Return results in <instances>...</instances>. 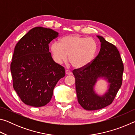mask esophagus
<instances>
[{
	"label": "esophagus",
	"mask_w": 135,
	"mask_h": 135,
	"mask_svg": "<svg viewBox=\"0 0 135 135\" xmlns=\"http://www.w3.org/2000/svg\"><path fill=\"white\" fill-rule=\"evenodd\" d=\"M65 73H66V74H67V75H70V74H72L71 71H70V70H65Z\"/></svg>",
	"instance_id": "obj_1"
}]
</instances>
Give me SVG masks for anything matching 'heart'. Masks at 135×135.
Listing matches in <instances>:
<instances>
[{
    "label": "heart",
    "instance_id": "obj_1",
    "mask_svg": "<svg viewBox=\"0 0 135 135\" xmlns=\"http://www.w3.org/2000/svg\"><path fill=\"white\" fill-rule=\"evenodd\" d=\"M98 44L92 37L78 35L64 36L59 43L51 45V52L55 62L62 64L67 59L73 67L80 68L89 64L94 59L98 51Z\"/></svg>",
    "mask_w": 135,
    "mask_h": 135
}]
</instances>
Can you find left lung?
I'll use <instances>...</instances> for the list:
<instances>
[{
	"label": "left lung",
	"instance_id": "8db88e82",
	"mask_svg": "<svg viewBox=\"0 0 135 135\" xmlns=\"http://www.w3.org/2000/svg\"><path fill=\"white\" fill-rule=\"evenodd\" d=\"M100 49L97 56L85 67L74 70L76 89L80 105L88 111L97 110L110 105L122 84L124 66L115 46L100 36ZM109 83V89L102 96L95 93L94 87L98 78Z\"/></svg>",
	"mask_w": 135,
	"mask_h": 135
}]
</instances>
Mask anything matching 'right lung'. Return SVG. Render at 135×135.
<instances>
[{"instance_id":"1","label":"right lung","mask_w":135,"mask_h":135,"mask_svg":"<svg viewBox=\"0 0 135 135\" xmlns=\"http://www.w3.org/2000/svg\"><path fill=\"white\" fill-rule=\"evenodd\" d=\"M58 36L51 28L35 27L15 46L11 64L13 87L26 105H46L57 82L65 76L64 68L55 62L49 52V43Z\"/></svg>"}]
</instances>
